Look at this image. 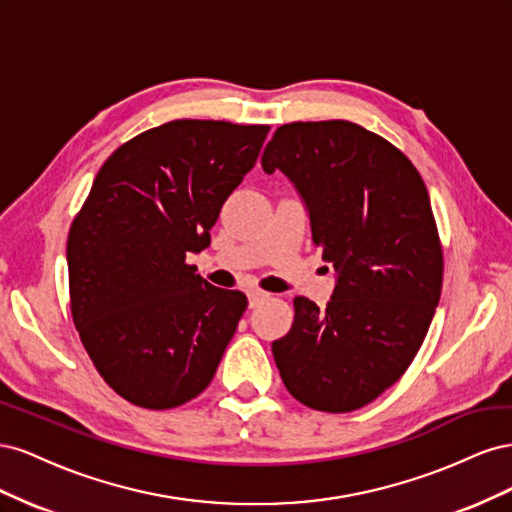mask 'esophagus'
Instances as JSON below:
<instances>
[{
	"label": "esophagus",
	"mask_w": 512,
	"mask_h": 512,
	"mask_svg": "<svg viewBox=\"0 0 512 512\" xmlns=\"http://www.w3.org/2000/svg\"><path fill=\"white\" fill-rule=\"evenodd\" d=\"M247 299H250V307H258L262 301L269 299V292H265V290H250V292H247Z\"/></svg>",
	"instance_id": "1"
}]
</instances>
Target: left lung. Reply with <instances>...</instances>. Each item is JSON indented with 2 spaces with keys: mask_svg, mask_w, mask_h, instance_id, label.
<instances>
[{
  "mask_svg": "<svg viewBox=\"0 0 512 512\" xmlns=\"http://www.w3.org/2000/svg\"><path fill=\"white\" fill-rule=\"evenodd\" d=\"M301 194L322 260L337 273L320 309L294 299L273 342L288 393L320 412H352L393 386L421 348L442 292V245L429 194L395 145L352 121H294L262 153Z\"/></svg>",
  "mask_w": 512,
  "mask_h": 512,
  "instance_id": "1",
  "label": "left lung"
}]
</instances>
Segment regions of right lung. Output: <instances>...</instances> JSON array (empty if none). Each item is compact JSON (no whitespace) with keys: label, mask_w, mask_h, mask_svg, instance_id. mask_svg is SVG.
Returning a JSON list of instances; mask_svg holds the SVG:
<instances>
[{"label":"right lung","mask_w":512,"mask_h":512,"mask_svg":"<svg viewBox=\"0 0 512 512\" xmlns=\"http://www.w3.org/2000/svg\"><path fill=\"white\" fill-rule=\"evenodd\" d=\"M269 126L177 119L113 151L70 226L74 327L111 389L166 410L203 393L247 307L185 262L211 243Z\"/></svg>","instance_id":"add662e5"}]
</instances>
